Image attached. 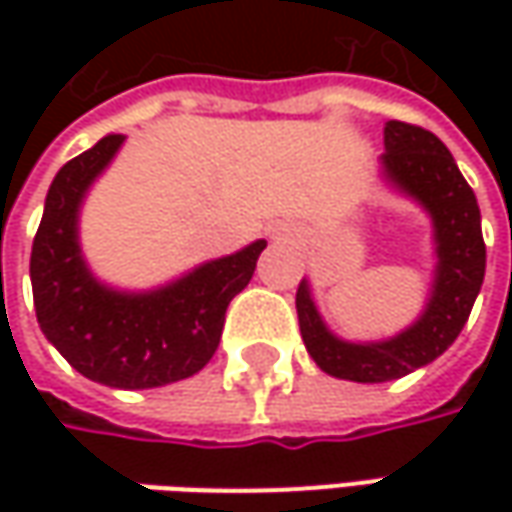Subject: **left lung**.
<instances>
[{
    "label": "left lung",
    "instance_id": "obj_1",
    "mask_svg": "<svg viewBox=\"0 0 512 512\" xmlns=\"http://www.w3.org/2000/svg\"><path fill=\"white\" fill-rule=\"evenodd\" d=\"M382 168L393 185L430 213L439 262L433 293L419 322L387 342H342L322 322L307 282L299 285L296 313L307 353L325 373L347 382H390L439 359L462 333L487 265L476 193L464 182L453 153L439 136L419 125L387 122Z\"/></svg>",
    "mask_w": 512,
    "mask_h": 512
}]
</instances>
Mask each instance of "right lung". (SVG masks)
Instances as JSON below:
<instances>
[{"label":"right lung","mask_w":512,"mask_h":512,"mask_svg":"<svg viewBox=\"0 0 512 512\" xmlns=\"http://www.w3.org/2000/svg\"><path fill=\"white\" fill-rule=\"evenodd\" d=\"M125 136L110 133L56 173L30 250L36 322L85 379L145 390L199 373L216 353L225 310L242 293L267 242L205 262L148 293L93 279L79 250V205Z\"/></svg>","instance_id":"add662e5"}]
</instances>
